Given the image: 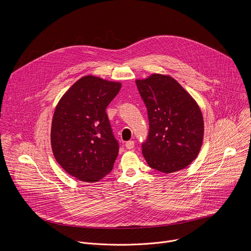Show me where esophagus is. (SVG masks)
Returning <instances> with one entry per match:
<instances>
[{
    "label": "esophagus",
    "mask_w": 251,
    "mask_h": 251,
    "mask_svg": "<svg viewBox=\"0 0 251 251\" xmlns=\"http://www.w3.org/2000/svg\"><path fill=\"white\" fill-rule=\"evenodd\" d=\"M125 146H126V148H127L128 150H131V149H133V148H134V146H135V143H134V141H127V142H126V144H125Z\"/></svg>",
    "instance_id": "34e87169"
}]
</instances>
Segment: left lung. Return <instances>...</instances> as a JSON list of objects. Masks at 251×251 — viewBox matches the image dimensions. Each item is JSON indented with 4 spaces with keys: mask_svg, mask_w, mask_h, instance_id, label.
<instances>
[{
    "mask_svg": "<svg viewBox=\"0 0 251 251\" xmlns=\"http://www.w3.org/2000/svg\"><path fill=\"white\" fill-rule=\"evenodd\" d=\"M136 85L149 119L143 156L151 168L166 174L186 168L202 144L203 118L199 105L171 76L152 75L136 80Z\"/></svg>",
    "mask_w": 251,
    "mask_h": 251,
    "instance_id": "left-lung-1",
    "label": "left lung"
}]
</instances>
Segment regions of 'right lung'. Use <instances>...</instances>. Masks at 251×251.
Wrapping results in <instances>:
<instances>
[{"label":"right lung","mask_w":251,"mask_h":251,"mask_svg":"<svg viewBox=\"0 0 251 251\" xmlns=\"http://www.w3.org/2000/svg\"><path fill=\"white\" fill-rule=\"evenodd\" d=\"M121 83L87 75L59 100L50 142L56 162L66 173L87 183L98 182L113 168L119 143L106 113Z\"/></svg>","instance_id":"add662e5"}]
</instances>
